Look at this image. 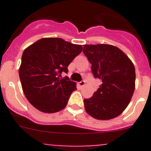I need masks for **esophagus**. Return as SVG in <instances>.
<instances>
[{
  "label": "esophagus",
  "instance_id": "esophagus-1",
  "mask_svg": "<svg viewBox=\"0 0 151 151\" xmlns=\"http://www.w3.org/2000/svg\"><path fill=\"white\" fill-rule=\"evenodd\" d=\"M85 84V82L84 81V80H83V81H81V82H80V83H79V85H80V87L84 86Z\"/></svg>",
  "mask_w": 151,
  "mask_h": 151
}]
</instances>
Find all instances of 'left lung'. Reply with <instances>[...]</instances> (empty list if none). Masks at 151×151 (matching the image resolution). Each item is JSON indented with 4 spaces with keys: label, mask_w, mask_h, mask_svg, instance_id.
Returning a JSON list of instances; mask_svg holds the SVG:
<instances>
[{
    "label": "left lung",
    "mask_w": 151,
    "mask_h": 151,
    "mask_svg": "<svg viewBox=\"0 0 151 151\" xmlns=\"http://www.w3.org/2000/svg\"><path fill=\"white\" fill-rule=\"evenodd\" d=\"M83 52L91 63L94 77L101 80L93 96L84 99L85 110L98 120L116 118L127 107L134 91L133 63L113 45H85Z\"/></svg>",
    "instance_id": "8db88e82"
}]
</instances>
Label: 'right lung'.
<instances>
[{
  "label": "right lung",
  "mask_w": 151,
  "mask_h": 151,
  "mask_svg": "<svg viewBox=\"0 0 151 151\" xmlns=\"http://www.w3.org/2000/svg\"><path fill=\"white\" fill-rule=\"evenodd\" d=\"M83 47L60 38H43L24 50L19 69L22 91L35 108L47 113L66 107L76 83L68 77V65Z\"/></svg>",
  "instance_id": "obj_1"
}]
</instances>
